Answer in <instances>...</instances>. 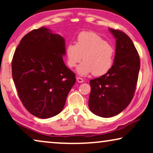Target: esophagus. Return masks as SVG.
Returning a JSON list of instances; mask_svg holds the SVG:
<instances>
[{
	"label": "esophagus",
	"instance_id": "1",
	"mask_svg": "<svg viewBox=\"0 0 153 153\" xmlns=\"http://www.w3.org/2000/svg\"><path fill=\"white\" fill-rule=\"evenodd\" d=\"M76 80H77V81H78L79 83H83V82H84V79H82V78H81V77H76Z\"/></svg>",
	"mask_w": 153,
	"mask_h": 153
}]
</instances>
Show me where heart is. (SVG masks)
<instances>
[{
    "label": "heart",
    "mask_w": 153,
    "mask_h": 153,
    "mask_svg": "<svg viewBox=\"0 0 153 153\" xmlns=\"http://www.w3.org/2000/svg\"><path fill=\"white\" fill-rule=\"evenodd\" d=\"M115 50L111 45L106 42L99 35L91 31L79 33L76 44H69L66 48L68 65L71 68H77V73L86 76L93 73L102 76L111 68L114 60Z\"/></svg>",
    "instance_id": "b5f03b06"
}]
</instances>
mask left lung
I'll use <instances>...</instances> for the list:
<instances>
[{
	"label": "left lung",
	"instance_id": "1",
	"mask_svg": "<svg viewBox=\"0 0 153 153\" xmlns=\"http://www.w3.org/2000/svg\"><path fill=\"white\" fill-rule=\"evenodd\" d=\"M109 30L116 38L114 65L106 74L90 81L89 108L103 118L116 116L129 105L140 70L139 53L129 37L121 30Z\"/></svg>",
	"mask_w": 153,
	"mask_h": 153
}]
</instances>
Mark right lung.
I'll return each instance as SVG.
<instances>
[{"label":"right lung","mask_w":153,"mask_h":153,"mask_svg":"<svg viewBox=\"0 0 153 153\" xmlns=\"http://www.w3.org/2000/svg\"><path fill=\"white\" fill-rule=\"evenodd\" d=\"M65 41L45 27L26 34L12 61V78L25 108L33 116L49 118L62 111L76 82L64 63Z\"/></svg>","instance_id":"add662e5"}]
</instances>
